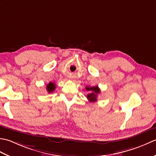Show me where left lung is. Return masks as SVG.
Segmentation results:
<instances>
[{
  "mask_svg": "<svg viewBox=\"0 0 156 156\" xmlns=\"http://www.w3.org/2000/svg\"><path fill=\"white\" fill-rule=\"evenodd\" d=\"M87 91H89V93L87 94V98L89 102H94L97 101V97L98 94L101 92L100 88H98V86H96V87H86Z\"/></svg>",
  "mask_w": 156,
  "mask_h": 156,
  "instance_id": "left-lung-1",
  "label": "left lung"
}]
</instances>
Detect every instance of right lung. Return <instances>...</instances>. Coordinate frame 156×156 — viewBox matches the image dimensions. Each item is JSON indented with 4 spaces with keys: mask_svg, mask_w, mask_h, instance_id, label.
Instances as JSON below:
<instances>
[{
    "mask_svg": "<svg viewBox=\"0 0 156 156\" xmlns=\"http://www.w3.org/2000/svg\"><path fill=\"white\" fill-rule=\"evenodd\" d=\"M47 90L48 91L49 93H50V92H52L53 91H54L55 90V84L54 83V82H50L47 85Z\"/></svg>",
    "mask_w": 156,
    "mask_h": 156,
    "instance_id": "add662e5",
    "label": "right lung"
}]
</instances>
